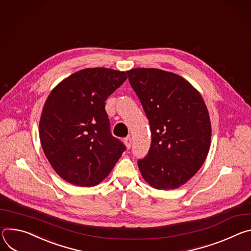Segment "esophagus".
<instances>
[{"label": "esophagus", "instance_id": "esophagus-1", "mask_svg": "<svg viewBox=\"0 0 251 251\" xmlns=\"http://www.w3.org/2000/svg\"><path fill=\"white\" fill-rule=\"evenodd\" d=\"M124 143L126 147V149H130V146H131V138L128 136V137H126L124 140Z\"/></svg>", "mask_w": 251, "mask_h": 251}]
</instances>
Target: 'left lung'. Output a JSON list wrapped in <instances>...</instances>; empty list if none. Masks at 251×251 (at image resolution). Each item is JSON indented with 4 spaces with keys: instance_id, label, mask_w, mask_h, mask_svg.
<instances>
[{
    "instance_id": "left-lung-1",
    "label": "left lung",
    "mask_w": 251,
    "mask_h": 251,
    "mask_svg": "<svg viewBox=\"0 0 251 251\" xmlns=\"http://www.w3.org/2000/svg\"><path fill=\"white\" fill-rule=\"evenodd\" d=\"M149 119L151 145L137 164L153 188L170 190L186 183L201 168L210 148L206 104L182 76L153 68L126 72Z\"/></svg>"
}]
</instances>
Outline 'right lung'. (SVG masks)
<instances>
[{
  "instance_id": "1",
  "label": "right lung",
  "mask_w": 251,
  "mask_h": 251,
  "mask_svg": "<svg viewBox=\"0 0 251 251\" xmlns=\"http://www.w3.org/2000/svg\"><path fill=\"white\" fill-rule=\"evenodd\" d=\"M126 78V72L83 69L50 93L40 119V141L50 164L67 182L99 184L126 151L110 133L104 101Z\"/></svg>"
}]
</instances>
